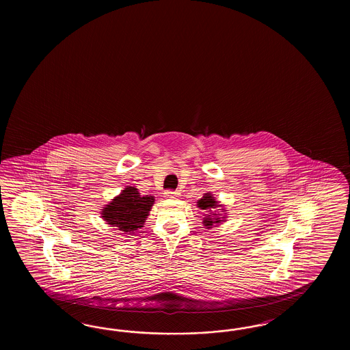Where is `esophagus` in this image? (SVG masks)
<instances>
[{"instance_id":"34e87169","label":"esophagus","mask_w":350,"mask_h":350,"mask_svg":"<svg viewBox=\"0 0 350 350\" xmlns=\"http://www.w3.org/2000/svg\"><path fill=\"white\" fill-rule=\"evenodd\" d=\"M164 195L167 196V198H176V196H178L180 195V191L178 190H167L164 192Z\"/></svg>"}]
</instances>
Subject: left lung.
<instances>
[{
  "instance_id": "1",
  "label": "left lung",
  "mask_w": 350,
  "mask_h": 350,
  "mask_svg": "<svg viewBox=\"0 0 350 350\" xmlns=\"http://www.w3.org/2000/svg\"><path fill=\"white\" fill-rule=\"evenodd\" d=\"M198 206L205 211V209H211V208H212V209L213 208H217L218 205H217V202L214 200V198H213L211 193H205V195L202 196V199L198 202ZM213 215H217V214L214 213ZM219 222H221V219H219V218H212V217H206V218L204 219L202 224H204L205 227L211 228L214 223Z\"/></svg>"
}]
</instances>
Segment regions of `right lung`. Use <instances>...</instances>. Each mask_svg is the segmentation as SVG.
Here are the masks:
<instances>
[{
  "mask_svg": "<svg viewBox=\"0 0 350 350\" xmlns=\"http://www.w3.org/2000/svg\"><path fill=\"white\" fill-rule=\"evenodd\" d=\"M155 202L154 196L139 195L136 187L128 186L126 190L113 199V202L106 205L103 211V218L116 230L132 234L148 218V212Z\"/></svg>",
  "mask_w": 350,
  "mask_h": 350,
  "instance_id": "add662e5",
  "label": "right lung"
}]
</instances>
